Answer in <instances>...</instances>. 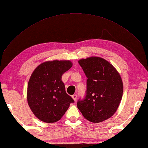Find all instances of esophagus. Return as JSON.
Segmentation results:
<instances>
[{
	"label": "esophagus",
	"instance_id": "esophagus-1",
	"mask_svg": "<svg viewBox=\"0 0 148 148\" xmlns=\"http://www.w3.org/2000/svg\"><path fill=\"white\" fill-rule=\"evenodd\" d=\"M72 99H74V101H76V99H77V95H72Z\"/></svg>",
	"mask_w": 148,
	"mask_h": 148
}]
</instances>
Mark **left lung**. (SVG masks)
Wrapping results in <instances>:
<instances>
[{
  "label": "left lung",
  "instance_id": "8db88e82",
  "mask_svg": "<svg viewBox=\"0 0 148 148\" xmlns=\"http://www.w3.org/2000/svg\"><path fill=\"white\" fill-rule=\"evenodd\" d=\"M78 62L87 77L86 96L77 102L84 117L100 123L116 113L121 101L123 84L116 68L106 59L89 57Z\"/></svg>",
  "mask_w": 148,
  "mask_h": 148
}]
</instances>
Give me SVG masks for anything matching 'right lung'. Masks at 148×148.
I'll return each instance as SVG.
<instances>
[{
  "label": "right lung",
  "mask_w": 148,
  "mask_h": 148,
  "mask_svg": "<svg viewBox=\"0 0 148 148\" xmlns=\"http://www.w3.org/2000/svg\"><path fill=\"white\" fill-rule=\"evenodd\" d=\"M72 66L69 60L42 62L32 72L27 87V99L37 118L46 123L61 119L74 100L65 91L62 76Z\"/></svg>",
  "instance_id": "1"
}]
</instances>
